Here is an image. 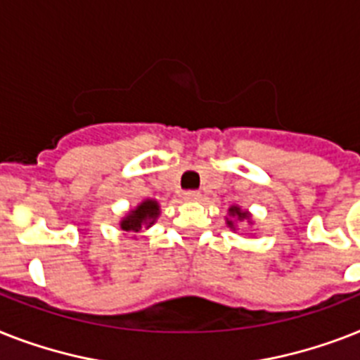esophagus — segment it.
<instances>
[{
  "mask_svg": "<svg viewBox=\"0 0 360 360\" xmlns=\"http://www.w3.org/2000/svg\"><path fill=\"white\" fill-rule=\"evenodd\" d=\"M201 198V194L198 190H186L185 194H183V200L185 201H198Z\"/></svg>",
  "mask_w": 360,
  "mask_h": 360,
  "instance_id": "1",
  "label": "esophagus"
}]
</instances>
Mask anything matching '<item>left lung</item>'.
<instances>
[{
    "mask_svg": "<svg viewBox=\"0 0 360 360\" xmlns=\"http://www.w3.org/2000/svg\"><path fill=\"white\" fill-rule=\"evenodd\" d=\"M229 216H231V220L227 218V226H229L231 229H235V221H233V218H236V220H248V221H250L251 218L248 210H242L240 207H236V205L229 207Z\"/></svg>",
    "mask_w": 360,
    "mask_h": 360,
    "instance_id": "obj_1",
    "label": "left lung"
}]
</instances>
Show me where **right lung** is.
<instances>
[{"label": "right lung", "instance_id": "add662e5", "mask_svg": "<svg viewBox=\"0 0 360 360\" xmlns=\"http://www.w3.org/2000/svg\"><path fill=\"white\" fill-rule=\"evenodd\" d=\"M160 207L155 200H144L139 207L131 209L125 218H122L120 227L127 233H139L142 227H151L159 218Z\"/></svg>", "mask_w": 360, "mask_h": 360}]
</instances>
